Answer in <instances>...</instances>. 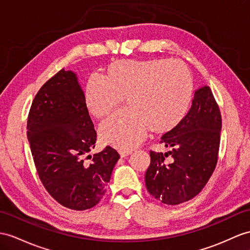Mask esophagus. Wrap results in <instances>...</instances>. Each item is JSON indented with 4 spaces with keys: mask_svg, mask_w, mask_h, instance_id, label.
I'll return each instance as SVG.
<instances>
[{
    "mask_svg": "<svg viewBox=\"0 0 250 250\" xmlns=\"http://www.w3.org/2000/svg\"><path fill=\"white\" fill-rule=\"evenodd\" d=\"M131 153H132L131 150H120V156H121L122 158H124V157L129 156Z\"/></svg>",
    "mask_w": 250,
    "mask_h": 250,
    "instance_id": "1",
    "label": "esophagus"
}]
</instances>
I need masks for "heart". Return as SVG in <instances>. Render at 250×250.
<instances>
[{
  "instance_id": "1",
  "label": "heart",
  "mask_w": 250,
  "mask_h": 250,
  "mask_svg": "<svg viewBox=\"0 0 250 250\" xmlns=\"http://www.w3.org/2000/svg\"><path fill=\"white\" fill-rule=\"evenodd\" d=\"M103 77L89 79L84 99L97 119L108 117L126 99L128 111L113 115L100 128L102 141L121 150L135 148L149 130L164 135L177 128L193 101L192 72L178 60H117Z\"/></svg>"
}]
</instances>
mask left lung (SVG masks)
<instances>
[{"label": "left lung", "mask_w": 250, "mask_h": 250, "mask_svg": "<svg viewBox=\"0 0 250 250\" xmlns=\"http://www.w3.org/2000/svg\"><path fill=\"white\" fill-rule=\"evenodd\" d=\"M222 115L211 89L195 91L191 109L180 125L164 133L160 143L167 153L150 150L145 174L147 191L167 205H179L203 190L216 167L220 149ZM172 157L171 164L165 161Z\"/></svg>", "instance_id": "obj_1"}]
</instances>
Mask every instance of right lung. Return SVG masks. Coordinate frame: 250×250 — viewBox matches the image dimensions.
<instances>
[{"label":"right lung","instance_id":"add662e5","mask_svg":"<svg viewBox=\"0 0 250 250\" xmlns=\"http://www.w3.org/2000/svg\"><path fill=\"white\" fill-rule=\"evenodd\" d=\"M96 131L77 77L62 69L40 88L30 106L27 138L48 194L72 210L91 209L105 195L120 155L111 146L94 154Z\"/></svg>","mask_w":250,"mask_h":250}]
</instances>
